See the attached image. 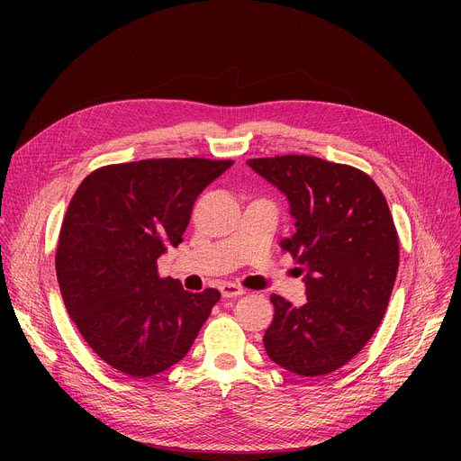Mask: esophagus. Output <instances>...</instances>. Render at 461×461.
I'll return each instance as SVG.
<instances>
[{"label":"esophagus","instance_id":"1","mask_svg":"<svg viewBox=\"0 0 461 461\" xmlns=\"http://www.w3.org/2000/svg\"><path fill=\"white\" fill-rule=\"evenodd\" d=\"M221 294L224 299H231V297L245 295V289L233 282H224V284H221Z\"/></svg>","mask_w":461,"mask_h":461}]
</instances>
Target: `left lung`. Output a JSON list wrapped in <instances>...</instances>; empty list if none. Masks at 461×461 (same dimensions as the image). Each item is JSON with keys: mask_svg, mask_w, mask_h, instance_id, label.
<instances>
[{"mask_svg": "<svg viewBox=\"0 0 461 461\" xmlns=\"http://www.w3.org/2000/svg\"><path fill=\"white\" fill-rule=\"evenodd\" d=\"M247 164L285 194L295 233L280 247L306 271L303 306L271 295L265 351L292 374H330L368 344L384 316L400 263L393 214L374 179L353 166L306 155Z\"/></svg>", "mask_w": 461, "mask_h": 461, "instance_id": "8db88e82", "label": "left lung"}]
</instances>
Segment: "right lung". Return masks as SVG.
<instances>
[{"label": "right lung", "instance_id": "add662e5", "mask_svg": "<svg viewBox=\"0 0 461 461\" xmlns=\"http://www.w3.org/2000/svg\"><path fill=\"white\" fill-rule=\"evenodd\" d=\"M233 160L149 158L95 169L72 196L56 252L70 320L106 365L151 377L188 353L221 294L160 278L194 202Z\"/></svg>", "mask_w": 461, "mask_h": 461}]
</instances>
